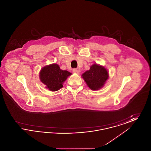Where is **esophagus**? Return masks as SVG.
Wrapping results in <instances>:
<instances>
[{
  "label": "esophagus",
  "mask_w": 151,
  "mask_h": 151,
  "mask_svg": "<svg viewBox=\"0 0 151 151\" xmlns=\"http://www.w3.org/2000/svg\"><path fill=\"white\" fill-rule=\"evenodd\" d=\"M72 71H73V73H76V74H79V73H80L79 70H78V69H76V68H75V69H73Z\"/></svg>",
  "instance_id": "1"
}]
</instances>
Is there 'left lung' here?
<instances>
[{
    "label": "left lung",
    "instance_id": "8db88e82",
    "mask_svg": "<svg viewBox=\"0 0 151 151\" xmlns=\"http://www.w3.org/2000/svg\"><path fill=\"white\" fill-rule=\"evenodd\" d=\"M81 77L91 90L97 91L105 86L109 78L108 70L103 65L94 63L83 73Z\"/></svg>",
    "mask_w": 151,
    "mask_h": 151
}]
</instances>
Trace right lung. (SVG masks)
Returning a JSON list of instances; mask_svg holds the SVG:
<instances>
[{"instance_id": "obj_1", "label": "right lung", "mask_w": 151, "mask_h": 151, "mask_svg": "<svg viewBox=\"0 0 151 151\" xmlns=\"http://www.w3.org/2000/svg\"><path fill=\"white\" fill-rule=\"evenodd\" d=\"M71 75L72 73L68 71L61 70L57 64L52 63L42 67L39 77L46 88L55 92L63 86L64 82Z\"/></svg>"}]
</instances>
